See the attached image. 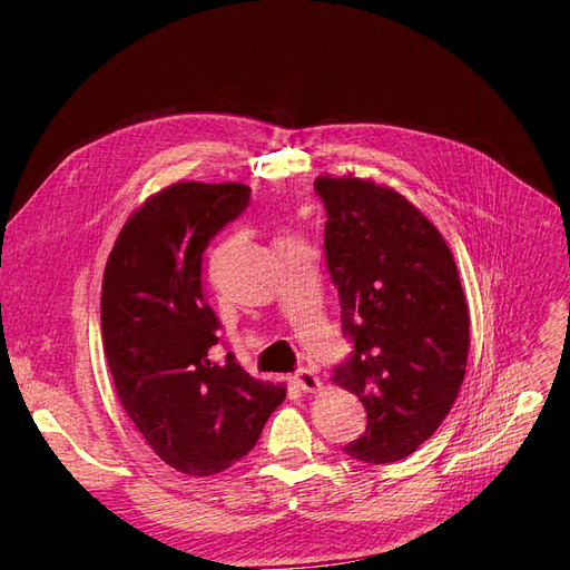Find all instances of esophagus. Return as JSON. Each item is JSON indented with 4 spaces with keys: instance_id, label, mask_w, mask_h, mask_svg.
<instances>
[{
    "instance_id": "esophagus-1",
    "label": "esophagus",
    "mask_w": 570,
    "mask_h": 570,
    "mask_svg": "<svg viewBox=\"0 0 570 570\" xmlns=\"http://www.w3.org/2000/svg\"><path fill=\"white\" fill-rule=\"evenodd\" d=\"M292 383H295L302 392H318L321 390L318 375L314 371H308V368H299L295 373V377H292Z\"/></svg>"
}]
</instances>
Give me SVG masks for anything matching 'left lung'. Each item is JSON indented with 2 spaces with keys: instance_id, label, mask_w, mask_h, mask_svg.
<instances>
[{
  "instance_id": "8db88e82",
  "label": "left lung",
  "mask_w": 570,
  "mask_h": 570,
  "mask_svg": "<svg viewBox=\"0 0 570 570\" xmlns=\"http://www.w3.org/2000/svg\"><path fill=\"white\" fill-rule=\"evenodd\" d=\"M325 258L342 331L354 342L333 383L364 402L366 433L344 446L366 463L413 454L450 413L469 361V304L440 230L371 178L318 176Z\"/></svg>"
}]
</instances>
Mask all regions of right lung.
Masks as SVG:
<instances>
[{
  "label": "right lung",
  "instance_id": "right-lung-1",
  "mask_svg": "<svg viewBox=\"0 0 570 570\" xmlns=\"http://www.w3.org/2000/svg\"><path fill=\"white\" fill-rule=\"evenodd\" d=\"M243 183L183 180L151 195L120 228L101 281V340L118 400L161 461L214 475L249 454L285 385L256 381L228 354L204 302L209 239L247 209Z\"/></svg>",
  "mask_w": 570,
  "mask_h": 570
}]
</instances>
